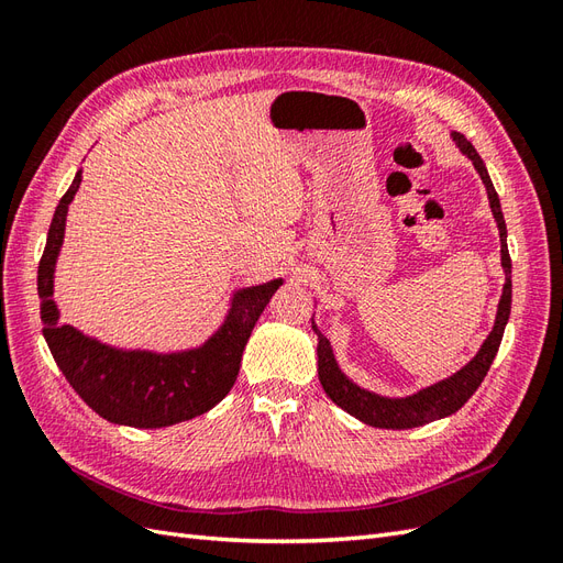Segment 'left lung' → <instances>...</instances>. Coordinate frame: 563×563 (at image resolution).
Here are the masks:
<instances>
[{
  "mask_svg": "<svg viewBox=\"0 0 563 563\" xmlns=\"http://www.w3.org/2000/svg\"><path fill=\"white\" fill-rule=\"evenodd\" d=\"M453 141L472 159L476 172H479V176L486 185V192H488L490 211H493V216H496V223L500 230L505 288H503V298L498 305L496 327H493L479 354H476L465 368H460L455 376L441 380L428 389H420L418 395L406 397V399H385L378 395H371V391L350 383L343 373H340V368L333 360L329 340L323 338V333L317 327H312L319 335L317 356H319V383H321L323 391H327L331 401H335L340 408H345L350 416L360 418L366 424H373V428H385V430L420 428V424H428L432 420L451 416L457 411V408H463L465 401L476 391V387H479L482 380L486 378L493 360H496L500 340L505 333V323L509 319V308H512V258H509V251H507V228H505V218L500 211L498 192H496V187H493L486 166L479 157V152L474 150V145L465 139L463 133H457V131L453 133Z\"/></svg>",
  "mask_w": 563,
  "mask_h": 563,
  "instance_id": "obj_1",
  "label": "left lung"
}]
</instances>
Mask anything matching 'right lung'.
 Segmentation results:
<instances>
[{"label":"right lung","mask_w":563,"mask_h":563,"mask_svg":"<svg viewBox=\"0 0 563 563\" xmlns=\"http://www.w3.org/2000/svg\"><path fill=\"white\" fill-rule=\"evenodd\" d=\"M79 183L81 172H77L70 190L56 207L37 269L44 338L58 368L98 416L117 424L168 428L207 413L228 395L240 376L246 340L282 279L236 294L223 329L199 350L180 354L124 352L81 335L77 329L58 321V310L51 300L67 203L79 190Z\"/></svg>","instance_id":"right-lung-1"}]
</instances>
